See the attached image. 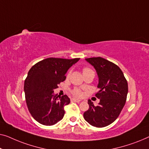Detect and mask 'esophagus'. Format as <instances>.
Wrapping results in <instances>:
<instances>
[{
    "mask_svg": "<svg viewBox=\"0 0 149 149\" xmlns=\"http://www.w3.org/2000/svg\"><path fill=\"white\" fill-rule=\"evenodd\" d=\"M72 101H73V102H79L81 101V100L76 99V98H72Z\"/></svg>",
    "mask_w": 149,
    "mask_h": 149,
    "instance_id": "esophagus-1",
    "label": "esophagus"
}]
</instances>
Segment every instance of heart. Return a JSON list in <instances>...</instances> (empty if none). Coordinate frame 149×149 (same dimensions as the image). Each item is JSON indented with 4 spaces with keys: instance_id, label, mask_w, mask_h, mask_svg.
Segmentation results:
<instances>
[{
    "instance_id": "obj_1",
    "label": "heart",
    "mask_w": 149,
    "mask_h": 149,
    "mask_svg": "<svg viewBox=\"0 0 149 149\" xmlns=\"http://www.w3.org/2000/svg\"><path fill=\"white\" fill-rule=\"evenodd\" d=\"M88 72H93V71L92 70H91V69L87 68H84L83 69V74H84V73ZM70 75V72L68 73V76H69V75ZM72 93H73V95H74V96H77V97H80V96H82V95H83L82 92H81L79 89H77V88L73 90Z\"/></svg>"
}]
</instances>
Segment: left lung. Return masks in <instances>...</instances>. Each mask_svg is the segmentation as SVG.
Returning a JSON list of instances; mask_svg holds the SVG:
<instances>
[{
    "mask_svg": "<svg viewBox=\"0 0 149 149\" xmlns=\"http://www.w3.org/2000/svg\"><path fill=\"white\" fill-rule=\"evenodd\" d=\"M96 71L100 91L96 96L100 102L94 105L88 100V110L84 112V119L96 127H103L112 123L118 117L126 101L128 86L122 71L113 63L100 56L86 58Z\"/></svg>",
    "mask_w": 149,
    "mask_h": 149,
    "instance_id": "obj_1",
    "label": "left lung"
}]
</instances>
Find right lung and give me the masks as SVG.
Segmentation results:
<instances>
[{"label": "right lung", "mask_w": 149, "mask_h": 149, "mask_svg": "<svg viewBox=\"0 0 149 149\" xmlns=\"http://www.w3.org/2000/svg\"><path fill=\"white\" fill-rule=\"evenodd\" d=\"M79 60L47 58L36 63L28 72L24 82L26 101L30 114L38 123L53 125L63 119L64 107L70 104V99L65 95H54V90L65 79L67 72Z\"/></svg>", "instance_id": "right-lung-1"}]
</instances>
